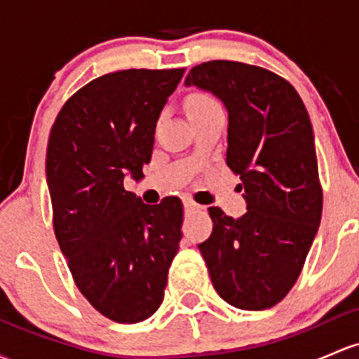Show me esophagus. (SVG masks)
Returning a JSON list of instances; mask_svg holds the SVG:
<instances>
[{
    "label": "esophagus",
    "mask_w": 359,
    "mask_h": 359,
    "mask_svg": "<svg viewBox=\"0 0 359 359\" xmlns=\"http://www.w3.org/2000/svg\"><path fill=\"white\" fill-rule=\"evenodd\" d=\"M184 208H186V211H198L201 210V206H199L198 203L192 201V199H186V201H184Z\"/></svg>",
    "instance_id": "esophagus-1"
}]
</instances>
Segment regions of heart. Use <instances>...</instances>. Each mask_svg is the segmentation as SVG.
Masks as SVG:
<instances>
[{
	"mask_svg": "<svg viewBox=\"0 0 359 359\" xmlns=\"http://www.w3.org/2000/svg\"><path fill=\"white\" fill-rule=\"evenodd\" d=\"M213 103H217V101H215L211 96H208V94H205V93H192L191 96L187 97V101H186L187 113L196 111V110H201V108L210 107V104H213Z\"/></svg>",
	"mask_w": 359,
	"mask_h": 359,
	"instance_id": "obj_1",
	"label": "heart"
}]
</instances>
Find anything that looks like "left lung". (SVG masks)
Masks as SVG:
<instances>
[{"label": "left lung", "instance_id": "1", "mask_svg": "<svg viewBox=\"0 0 359 359\" xmlns=\"http://www.w3.org/2000/svg\"><path fill=\"white\" fill-rule=\"evenodd\" d=\"M186 86L210 90L227 108L225 161L248 203L241 218L210 208L213 232L199 251L213 287L236 308H271L296 284L322 218L306 107L280 75L229 60L196 65Z\"/></svg>", "mask_w": 359, "mask_h": 359}]
</instances>
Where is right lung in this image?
Segmentation results:
<instances>
[{
	"label": "right lung",
	"mask_w": 359,
	"mask_h": 359,
	"mask_svg": "<svg viewBox=\"0 0 359 359\" xmlns=\"http://www.w3.org/2000/svg\"><path fill=\"white\" fill-rule=\"evenodd\" d=\"M184 69H130L97 77L69 97L46 153L53 227L75 285L118 323L149 318L163 301L182 239V203L144 205L126 191L141 180L154 129Z\"/></svg>",
	"instance_id": "1"
}]
</instances>
